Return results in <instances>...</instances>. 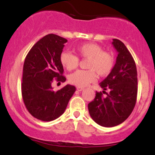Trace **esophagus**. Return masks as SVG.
I'll return each instance as SVG.
<instances>
[{"label": "esophagus", "mask_w": 155, "mask_h": 155, "mask_svg": "<svg viewBox=\"0 0 155 155\" xmlns=\"http://www.w3.org/2000/svg\"><path fill=\"white\" fill-rule=\"evenodd\" d=\"M76 89H77L78 91H82V90H84V88L81 87H77Z\"/></svg>", "instance_id": "obj_1"}]
</instances>
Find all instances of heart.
Listing matches in <instances>:
<instances>
[{
	"label": "heart",
	"mask_w": 155,
	"mask_h": 155,
	"mask_svg": "<svg viewBox=\"0 0 155 155\" xmlns=\"http://www.w3.org/2000/svg\"><path fill=\"white\" fill-rule=\"evenodd\" d=\"M76 52L81 58L87 59V70H78L69 76V81L78 87H85L97 79V73L100 76L108 75L114 66V57L111 52L104 51L98 44L86 43L78 46ZM61 65L68 71L74 70L79 65V58L69 51H63L60 55Z\"/></svg>",
	"instance_id": "1"
}]
</instances>
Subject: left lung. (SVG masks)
Segmentation results:
<instances>
[{
    "mask_svg": "<svg viewBox=\"0 0 155 155\" xmlns=\"http://www.w3.org/2000/svg\"><path fill=\"white\" fill-rule=\"evenodd\" d=\"M112 44L118 52L116 63L100 84L104 91L96 92L94 100L88 104L92 120L106 127H114L127 120L136 106L138 92L137 69L132 55L118 39H113ZM107 89L108 94L105 92Z\"/></svg>",
    "mask_w": 155,
    "mask_h": 155,
    "instance_id": "1",
    "label": "left lung"
}]
</instances>
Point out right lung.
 <instances>
[{
  "label": "right lung",
  "mask_w": 155,
  "mask_h": 155,
  "mask_svg": "<svg viewBox=\"0 0 155 155\" xmlns=\"http://www.w3.org/2000/svg\"><path fill=\"white\" fill-rule=\"evenodd\" d=\"M67 41L59 35L48 34L33 45L25 60L22 99L29 113L39 120L49 122L61 116L76 91L70 84L58 91L51 87L54 81L66 80L60 55Z\"/></svg>",
  "instance_id": "1"
}]
</instances>
